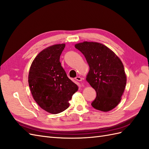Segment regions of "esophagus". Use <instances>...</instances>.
I'll return each mask as SVG.
<instances>
[{
  "mask_svg": "<svg viewBox=\"0 0 149 149\" xmlns=\"http://www.w3.org/2000/svg\"><path fill=\"white\" fill-rule=\"evenodd\" d=\"M75 79H76V80L78 81H82L83 78H81V77H77L75 78Z\"/></svg>",
  "mask_w": 149,
  "mask_h": 149,
  "instance_id": "obj_1",
  "label": "esophagus"
}]
</instances>
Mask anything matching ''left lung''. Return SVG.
Segmentation results:
<instances>
[{
  "label": "left lung",
  "instance_id": "1",
  "mask_svg": "<svg viewBox=\"0 0 149 149\" xmlns=\"http://www.w3.org/2000/svg\"><path fill=\"white\" fill-rule=\"evenodd\" d=\"M74 46L84 55L89 65L86 80L97 93L92 107L104 112L112 110L121 101L126 84L121 61L102 43L83 42Z\"/></svg>",
  "mask_w": 149,
  "mask_h": 149
}]
</instances>
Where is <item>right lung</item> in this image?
Returning <instances> with one entry per match:
<instances>
[{"instance_id": "add662e5", "label": "right lung", "mask_w": 149, "mask_h": 149, "mask_svg": "<svg viewBox=\"0 0 149 149\" xmlns=\"http://www.w3.org/2000/svg\"><path fill=\"white\" fill-rule=\"evenodd\" d=\"M65 44L43 50L35 58L28 75V83L35 102L49 113L57 114L70 106L69 101L78 86L68 77L61 66L60 56Z\"/></svg>"}]
</instances>
